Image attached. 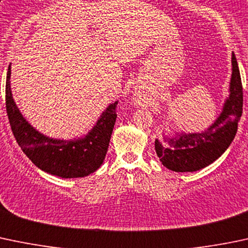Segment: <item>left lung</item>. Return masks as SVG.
<instances>
[{
    "instance_id": "left-lung-1",
    "label": "left lung",
    "mask_w": 248,
    "mask_h": 248,
    "mask_svg": "<svg viewBox=\"0 0 248 248\" xmlns=\"http://www.w3.org/2000/svg\"><path fill=\"white\" fill-rule=\"evenodd\" d=\"M232 78L228 99L218 118L203 132L175 134L166 136L165 144L155 140V150L160 161L174 172H195L217 160L231 145L238 131L242 114V83L235 55H232Z\"/></svg>"
}]
</instances>
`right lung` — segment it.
I'll return each instance as SVG.
<instances>
[{"mask_svg":"<svg viewBox=\"0 0 248 248\" xmlns=\"http://www.w3.org/2000/svg\"><path fill=\"white\" fill-rule=\"evenodd\" d=\"M7 73L6 108L13 135L27 157L44 172L61 178H82L95 172L105 160L117 118V101L100 116L93 129L78 140H55L34 129L22 117L10 89Z\"/></svg>","mask_w":248,"mask_h":248,"instance_id":"1","label":"right lung"}]
</instances>
